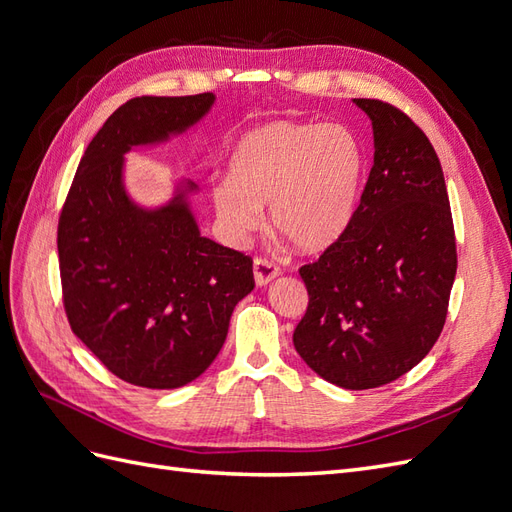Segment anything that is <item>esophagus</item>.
Returning <instances> with one entry per match:
<instances>
[{"label":"esophagus","mask_w":512,"mask_h":512,"mask_svg":"<svg viewBox=\"0 0 512 512\" xmlns=\"http://www.w3.org/2000/svg\"><path fill=\"white\" fill-rule=\"evenodd\" d=\"M277 275H280V269H277L271 260H265V258L254 260V282H256V286L271 284Z\"/></svg>","instance_id":"obj_1"}]
</instances>
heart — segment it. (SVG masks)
<instances>
[{"mask_svg": "<svg viewBox=\"0 0 512 512\" xmlns=\"http://www.w3.org/2000/svg\"><path fill=\"white\" fill-rule=\"evenodd\" d=\"M365 156L342 123L269 121L245 132L215 183V215L232 243L265 220L303 254H322L348 230L361 194Z\"/></svg>", "mask_w": 512, "mask_h": 512, "instance_id": "1", "label": "heart"}]
</instances>
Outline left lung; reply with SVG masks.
<instances>
[{"label": "left lung", "instance_id": "obj_1", "mask_svg": "<svg viewBox=\"0 0 512 512\" xmlns=\"http://www.w3.org/2000/svg\"><path fill=\"white\" fill-rule=\"evenodd\" d=\"M374 130V166L344 237L299 269L309 305L292 342L320 378L350 391L389 384L442 333L457 273L436 149L399 108L352 100Z\"/></svg>", "mask_w": 512, "mask_h": 512}]
</instances>
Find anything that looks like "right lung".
<instances>
[{
    "mask_svg": "<svg viewBox=\"0 0 512 512\" xmlns=\"http://www.w3.org/2000/svg\"><path fill=\"white\" fill-rule=\"evenodd\" d=\"M213 104V94H198L119 106L89 143L59 218L74 335L117 378L145 389H179L203 376L232 309L254 290L250 256L200 235L196 183L179 179L156 207L126 188V153L183 136Z\"/></svg>",
    "mask_w": 512,
    "mask_h": 512,
    "instance_id": "1",
    "label": "right lung"
}]
</instances>
